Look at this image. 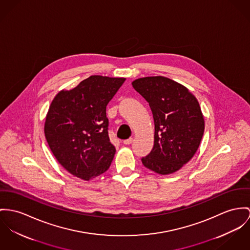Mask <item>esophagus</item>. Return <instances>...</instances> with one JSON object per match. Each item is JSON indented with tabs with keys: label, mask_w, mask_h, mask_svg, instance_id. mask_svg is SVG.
<instances>
[{
	"label": "esophagus",
	"mask_w": 250,
	"mask_h": 250,
	"mask_svg": "<svg viewBox=\"0 0 250 250\" xmlns=\"http://www.w3.org/2000/svg\"><path fill=\"white\" fill-rule=\"evenodd\" d=\"M132 142H133V138H129V139L125 140V141H124V144H125V145H130Z\"/></svg>",
	"instance_id": "esophagus-1"
}]
</instances>
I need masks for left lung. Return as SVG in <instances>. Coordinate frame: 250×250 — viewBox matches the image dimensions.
I'll return each mask as SVG.
<instances>
[{"label":"left lung","instance_id":"obj_1","mask_svg":"<svg viewBox=\"0 0 250 250\" xmlns=\"http://www.w3.org/2000/svg\"><path fill=\"white\" fill-rule=\"evenodd\" d=\"M132 85L149 104L155 125L153 148L142 163L158 174L176 172L191 160L204 135L198 101L186 86L163 76L140 78Z\"/></svg>","mask_w":250,"mask_h":250}]
</instances>
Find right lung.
<instances>
[{
  "label": "right lung",
  "mask_w": 250,
  "mask_h": 250,
  "mask_svg": "<svg viewBox=\"0 0 250 250\" xmlns=\"http://www.w3.org/2000/svg\"><path fill=\"white\" fill-rule=\"evenodd\" d=\"M125 78L93 75L53 99L44 123L47 144L69 173L89 181L105 172L115 146L108 137L106 105Z\"/></svg>",
  "instance_id": "add662e5"
}]
</instances>
